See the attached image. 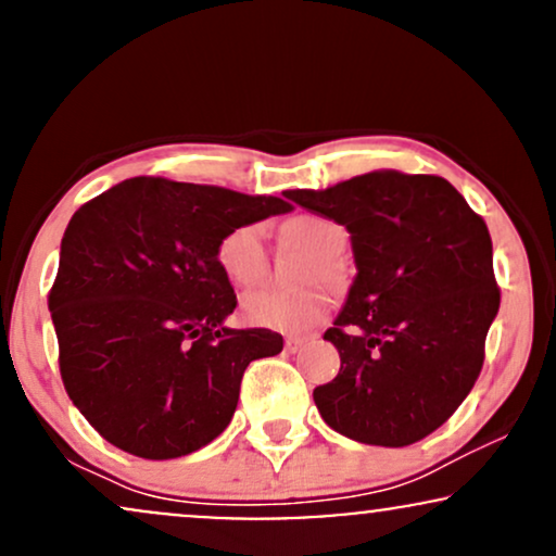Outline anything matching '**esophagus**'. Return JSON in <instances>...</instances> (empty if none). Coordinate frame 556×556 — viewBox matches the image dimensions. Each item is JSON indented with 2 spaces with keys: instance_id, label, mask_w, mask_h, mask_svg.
Masks as SVG:
<instances>
[{
  "instance_id": "1",
  "label": "esophagus",
  "mask_w": 556,
  "mask_h": 556,
  "mask_svg": "<svg viewBox=\"0 0 556 556\" xmlns=\"http://www.w3.org/2000/svg\"><path fill=\"white\" fill-rule=\"evenodd\" d=\"M306 341H309L306 336H289L286 338V351H289V354H296V351L304 349Z\"/></svg>"
}]
</instances>
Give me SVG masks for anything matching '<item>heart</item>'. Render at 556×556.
Instances as JSON below:
<instances>
[{
    "instance_id": "obj_1",
    "label": "heart",
    "mask_w": 556,
    "mask_h": 556,
    "mask_svg": "<svg viewBox=\"0 0 556 556\" xmlns=\"http://www.w3.org/2000/svg\"><path fill=\"white\" fill-rule=\"evenodd\" d=\"M283 239L302 244L312 252L304 280H323L328 286L343 283V267L338 263L345 247V228L325 215H293L280 228ZM220 273L237 289L257 283L267 270L265 228L241 224L228 228L215 250ZM330 312V296L317 286L299 291L254 289L241 299V317L254 328L278 332H304L323 323Z\"/></svg>"
}]
</instances>
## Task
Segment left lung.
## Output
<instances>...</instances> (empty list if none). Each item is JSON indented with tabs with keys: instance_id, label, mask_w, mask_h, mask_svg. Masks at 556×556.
Instances as JSON below:
<instances>
[{
	"instance_id": "8db88e82",
	"label": "left lung",
	"mask_w": 556,
	"mask_h": 556,
	"mask_svg": "<svg viewBox=\"0 0 556 556\" xmlns=\"http://www.w3.org/2000/svg\"><path fill=\"white\" fill-rule=\"evenodd\" d=\"M286 198L349 228L356 278L325 332L341 371L315 388L328 427L406 447L471 393L500 309L492 237L447 179L371 172Z\"/></svg>"
}]
</instances>
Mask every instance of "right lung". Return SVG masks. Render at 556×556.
I'll return each mask as SVG.
<instances>
[{
	"instance_id": "right-lung-1",
	"label": "right lung",
	"mask_w": 556,
	"mask_h": 556,
	"mask_svg": "<svg viewBox=\"0 0 556 556\" xmlns=\"http://www.w3.org/2000/svg\"><path fill=\"white\" fill-rule=\"evenodd\" d=\"M280 198L135 176L72 215L49 309L70 401L103 440L168 460L213 442L250 362L283 338L231 330L215 250L228 228L289 213Z\"/></svg>"
}]
</instances>
